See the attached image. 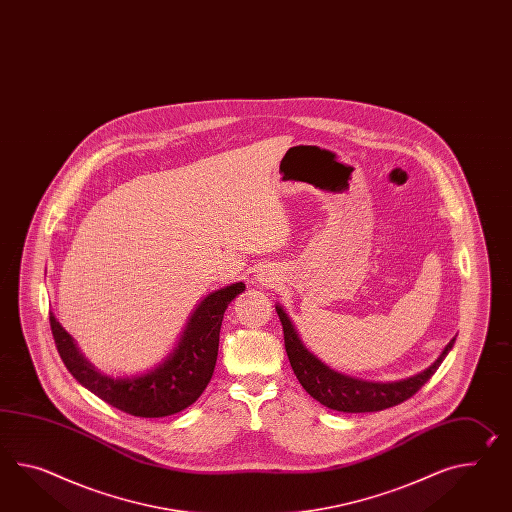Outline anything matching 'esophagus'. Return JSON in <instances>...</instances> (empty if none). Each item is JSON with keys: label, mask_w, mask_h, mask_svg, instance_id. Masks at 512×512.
<instances>
[{"label": "esophagus", "mask_w": 512, "mask_h": 512, "mask_svg": "<svg viewBox=\"0 0 512 512\" xmlns=\"http://www.w3.org/2000/svg\"><path fill=\"white\" fill-rule=\"evenodd\" d=\"M257 279L261 281L262 285H272V283H274L275 277H272V274H266V272H262V274H259Z\"/></svg>", "instance_id": "obj_1"}]
</instances>
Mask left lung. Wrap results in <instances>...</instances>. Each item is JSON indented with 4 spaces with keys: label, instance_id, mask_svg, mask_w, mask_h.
Listing matches in <instances>:
<instances>
[{
    "label": "left lung",
    "instance_id": "1",
    "mask_svg": "<svg viewBox=\"0 0 512 512\" xmlns=\"http://www.w3.org/2000/svg\"><path fill=\"white\" fill-rule=\"evenodd\" d=\"M275 311L283 324L288 361H290V366L298 377L301 387L305 388L312 398L333 411H383V409L407 401L420 388L424 387L425 383L431 379V375L437 372L438 366L446 359V355L455 344V338L449 340L448 346L444 348L437 361L420 374L401 379V381H392V383L362 381V379H355L349 375L338 374L329 366H325L324 362L320 361L318 357H314L311 351L303 346L287 312L283 311L279 305L275 307Z\"/></svg>",
    "mask_w": 512,
    "mask_h": 512
}]
</instances>
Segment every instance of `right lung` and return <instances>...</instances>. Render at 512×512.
Wrapping results in <instances>:
<instances>
[{
	"label": "right lung",
	"instance_id": "right-lung-1",
	"mask_svg": "<svg viewBox=\"0 0 512 512\" xmlns=\"http://www.w3.org/2000/svg\"><path fill=\"white\" fill-rule=\"evenodd\" d=\"M246 290L244 283L214 290L188 318L174 351L148 374L109 377L98 372L50 312L51 333L64 366L92 394L140 418H163L190 407L211 381L220 327L227 305Z\"/></svg>",
	"mask_w": 512,
	"mask_h": 512
}]
</instances>
